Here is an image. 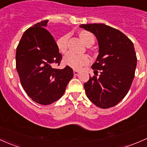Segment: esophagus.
Returning a JSON list of instances; mask_svg holds the SVG:
<instances>
[{"label":"esophagus","mask_w":147,"mask_h":147,"mask_svg":"<svg viewBox=\"0 0 147 147\" xmlns=\"http://www.w3.org/2000/svg\"><path fill=\"white\" fill-rule=\"evenodd\" d=\"M73 73H74V75H78V74H79V71L76 70V69H74Z\"/></svg>","instance_id":"34e87169"}]
</instances>
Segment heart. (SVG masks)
<instances>
[{"label": "heart", "instance_id": "b5f03b06", "mask_svg": "<svg viewBox=\"0 0 147 147\" xmlns=\"http://www.w3.org/2000/svg\"><path fill=\"white\" fill-rule=\"evenodd\" d=\"M80 38L86 45H88L89 43L94 42V37L92 34L88 31H81L80 32ZM68 39H69V35H65L59 38L56 42V45H57L59 52L63 54L66 53L67 50ZM63 62L65 65L69 66L72 69H80L83 66H85L88 64L90 60H89L88 57L85 55H75L69 52L64 56Z\"/></svg>", "mask_w": 147, "mask_h": 147}]
</instances>
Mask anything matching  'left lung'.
<instances>
[{
    "label": "left lung",
    "mask_w": 147,
    "mask_h": 147,
    "mask_svg": "<svg viewBox=\"0 0 147 147\" xmlns=\"http://www.w3.org/2000/svg\"><path fill=\"white\" fill-rule=\"evenodd\" d=\"M80 28L92 32L99 44V55L92 66L95 75L84 84L87 97L102 109L112 107L127 95L134 80L137 58L133 42L119 30L102 23Z\"/></svg>",
    "instance_id": "8db88e82"
}]
</instances>
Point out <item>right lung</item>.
<instances>
[{
  "instance_id": "1",
  "label": "right lung",
  "mask_w": 147,
  "mask_h": 147,
  "mask_svg": "<svg viewBox=\"0 0 147 147\" xmlns=\"http://www.w3.org/2000/svg\"><path fill=\"white\" fill-rule=\"evenodd\" d=\"M42 20L25 31L16 49V69L21 85L34 102L48 105L64 94L68 82L73 78L69 66H59L62 55L53 35Z\"/></svg>"
}]
</instances>
